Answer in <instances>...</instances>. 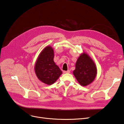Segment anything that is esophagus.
I'll return each instance as SVG.
<instances>
[{
	"label": "esophagus",
	"mask_w": 124,
	"mask_h": 124,
	"mask_svg": "<svg viewBox=\"0 0 124 124\" xmlns=\"http://www.w3.org/2000/svg\"><path fill=\"white\" fill-rule=\"evenodd\" d=\"M63 72H64V73H69L70 72V70H67V71H63Z\"/></svg>",
	"instance_id": "34e87169"
}]
</instances>
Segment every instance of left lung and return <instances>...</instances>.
Masks as SVG:
<instances>
[{"instance_id": "8db88e82", "label": "left lung", "mask_w": 124, "mask_h": 124, "mask_svg": "<svg viewBox=\"0 0 124 124\" xmlns=\"http://www.w3.org/2000/svg\"><path fill=\"white\" fill-rule=\"evenodd\" d=\"M73 73L80 85L86 86L94 80L97 75V68L91 57L83 52L77 59Z\"/></svg>"}]
</instances>
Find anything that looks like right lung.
Instances as JSON below:
<instances>
[{
  "label": "right lung",
  "instance_id": "add662e5",
  "mask_svg": "<svg viewBox=\"0 0 124 124\" xmlns=\"http://www.w3.org/2000/svg\"><path fill=\"white\" fill-rule=\"evenodd\" d=\"M54 57L53 48L48 46L39 54L35 65V72L38 78L48 85L55 83L62 74L54 62Z\"/></svg>",
  "mask_w": 124,
  "mask_h": 124
}]
</instances>
